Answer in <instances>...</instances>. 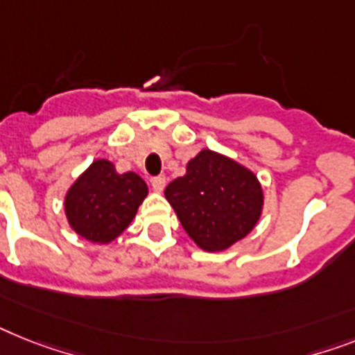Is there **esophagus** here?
Returning a JSON list of instances; mask_svg holds the SVG:
<instances>
[{"instance_id": "obj_1", "label": "esophagus", "mask_w": 355, "mask_h": 355, "mask_svg": "<svg viewBox=\"0 0 355 355\" xmlns=\"http://www.w3.org/2000/svg\"><path fill=\"white\" fill-rule=\"evenodd\" d=\"M151 187H153V191L160 193L166 187V177L164 175H160V177H155L153 180H151Z\"/></svg>"}]
</instances>
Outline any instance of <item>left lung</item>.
<instances>
[{"mask_svg": "<svg viewBox=\"0 0 355 355\" xmlns=\"http://www.w3.org/2000/svg\"><path fill=\"white\" fill-rule=\"evenodd\" d=\"M164 193L186 233L204 251H223L251 233L263 204L254 173L211 150L189 160L186 175Z\"/></svg>", "mask_w": 355, "mask_h": 355, "instance_id": "obj_1", "label": "left lung"}]
</instances>
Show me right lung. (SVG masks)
I'll use <instances>...</instances> for the list:
<instances>
[{
  "instance_id": "add662e5",
  "label": "right lung",
  "mask_w": 355,
  "mask_h": 355,
  "mask_svg": "<svg viewBox=\"0 0 355 355\" xmlns=\"http://www.w3.org/2000/svg\"><path fill=\"white\" fill-rule=\"evenodd\" d=\"M146 195L148 186L139 175H119L112 162L95 160L67 193L64 209L77 234L108 243L130 225Z\"/></svg>"
}]
</instances>
